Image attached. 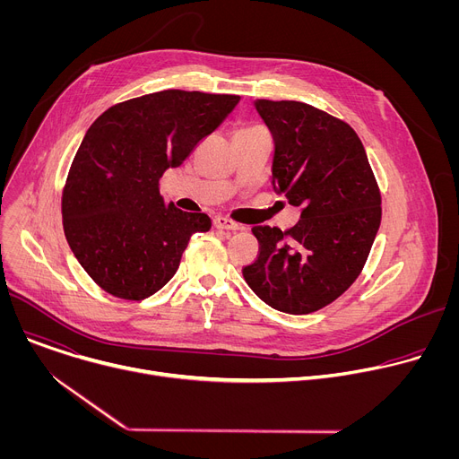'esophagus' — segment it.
Masks as SVG:
<instances>
[{
  "label": "esophagus",
  "instance_id": "34e87169",
  "mask_svg": "<svg viewBox=\"0 0 459 459\" xmlns=\"http://www.w3.org/2000/svg\"><path fill=\"white\" fill-rule=\"evenodd\" d=\"M214 227H216V229H220V230H232V232H236V230H239V229H241V225H238V223H234L232 220L223 218V216L214 218Z\"/></svg>",
  "mask_w": 459,
  "mask_h": 459
}]
</instances>
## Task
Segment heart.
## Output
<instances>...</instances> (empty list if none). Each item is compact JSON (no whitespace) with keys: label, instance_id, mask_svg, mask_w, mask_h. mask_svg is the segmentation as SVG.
Returning a JSON list of instances; mask_svg holds the SVG:
<instances>
[{"label":"heart","instance_id":"obj_1","mask_svg":"<svg viewBox=\"0 0 459 459\" xmlns=\"http://www.w3.org/2000/svg\"><path fill=\"white\" fill-rule=\"evenodd\" d=\"M255 130H264L261 126H255V125H252V126H241L236 134H245V133H255Z\"/></svg>","mask_w":459,"mask_h":459}]
</instances>
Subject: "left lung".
I'll return each instance as SVG.
<instances>
[{
	"label": "left lung",
	"instance_id": "left-lung-1",
	"mask_svg": "<svg viewBox=\"0 0 459 459\" xmlns=\"http://www.w3.org/2000/svg\"><path fill=\"white\" fill-rule=\"evenodd\" d=\"M254 107L274 138V190L301 216L285 232L252 229L259 254L243 278L273 308L310 314L359 276L381 223V194L351 125L301 101Z\"/></svg>",
	"mask_w": 459,
	"mask_h": 459
}]
</instances>
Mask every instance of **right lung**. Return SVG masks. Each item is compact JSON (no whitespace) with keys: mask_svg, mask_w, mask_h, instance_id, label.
Segmentation results:
<instances>
[{"mask_svg":"<svg viewBox=\"0 0 459 459\" xmlns=\"http://www.w3.org/2000/svg\"><path fill=\"white\" fill-rule=\"evenodd\" d=\"M239 96L161 91L107 108L87 130L63 188V230L108 294L140 301L176 274L211 218L163 200L160 178L223 123Z\"/></svg>","mask_w":459,"mask_h":459,"instance_id":"add662e5","label":"right lung"}]
</instances>
